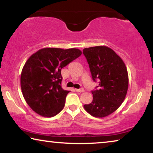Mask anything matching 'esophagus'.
Masks as SVG:
<instances>
[{
  "label": "esophagus",
  "instance_id": "1",
  "mask_svg": "<svg viewBox=\"0 0 153 153\" xmlns=\"http://www.w3.org/2000/svg\"><path fill=\"white\" fill-rule=\"evenodd\" d=\"M75 91L78 93H82V92H84V89L83 88H80V89H75Z\"/></svg>",
  "mask_w": 153,
  "mask_h": 153
}]
</instances>
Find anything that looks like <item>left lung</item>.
Listing matches in <instances>:
<instances>
[{
	"label": "left lung",
	"mask_w": 153,
	"mask_h": 153,
	"mask_svg": "<svg viewBox=\"0 0 153 153\" xmlns=\"http://www.w3.org/2000/svg\"><path fill=\"white\" fill-rule=\"evenodd\" d=\"M86 58L94 81L99 84L91 104L83 105L86 111L96 118H104L118 109L128 89V74L124 62L114 50L106 46L85 48Z\"/></svg>",
	"instance_id": "8db88e82"
}]
</instances>
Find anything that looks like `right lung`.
Masks as SVG:
<instances>
[{"label": "right lung", "mask_w": 153, "mask_h": 153, "mask_svg": "<svg viewBox=\"0 0 153 153\" xmlns=\"http://www.w3.org/2000/svg\"><path fill=\"white\" fill-rule=\"evenodd\" d=\"M81 53L74 48H44L27 60L21 74V88L26 103L35 113L53 117L61 111L70 93L62 88L61 69Z\"/></svg>", "instance_id": "right-lung-1"}]
</instances>
